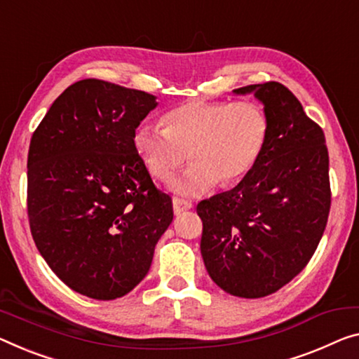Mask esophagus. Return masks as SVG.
Masks as SVG:
<instances>
[{"instance_id": "esophagus-1", "label": "esophagus", "mask_w": 359, "mask_h": 359, "mask_svg": "<svg viewBox=\"0 0 359 359\" xmlns=\"http://www.w3.org/2000/svg\"><path fill=\"white\" fill-rule=\"evenodd\" d=\"M191 208H192V202L184 201V198H180V197L173 198V212H175V215H181L186 210H191Z\"/></svg>"}]
</instances>
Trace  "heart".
<instances>
[{"instance_id":"b5f03b06","label":"heart","mask_w":359,"mask_h":359,"mask_svg":"<svg viewBox=\"0 0 359 359\" xmlns=\"http://www.w3.org/2000/svg\"><path fill=\"white\" fill-rule=\"evenodd\" d=\"M268 140V117L252 101H189L170 110L163 128L140 125L133 146L147 172L167 181L184 163H192L178 176L172 189L197 197L219 183H234L252 172Z\"/></svg>"}]
</instances>
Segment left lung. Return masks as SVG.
Returning a JSON list of instances; mask_svg holds the SVG:
<instances>
[{"label":"left lung","mask_w":359,"mask_h":359,"mask_svg":"<svg viewBox=\"0 0 359 359\" xmlns=\"http://www.w3.org/2000/svg\"><path fill=\"white\" fill-rule=\"evenodd\" d=\"M268 117L260 158L234 189L197 205L201 253L213 283L260 299L299 274L321 241L330 210L329 154L323 128L278 81L249 85Z\"/></svg>","instance_id":"obj_1"}]
</instances>
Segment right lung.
<instances>
[{
  "label": "right lung",
  "instance_id": "1",
  "mask_svg": "<svg viewBox=\"0 0 359 359\" xmlns=\"http://www.w3.org/2000/svg\"><path fill=\"white\" fill-rule=\"evenodd\" d=\"M156 96L104 80L70 85L32 136L27 212L38 252L72 290L114 300L133 290L173 219L133 146Z\"/></svg>",
  "mask_w": 359,
  "mask_h": 359
}]
</instances>
